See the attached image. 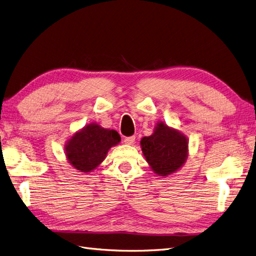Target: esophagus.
<instances>
[{
    "instance_id": "1",
    "label": "esophagus",
    "mask_w": 256,
    "mask_h": 256,
    "mask_svg": "<svg viewBox=\"0 0 256 256\" xmlns=\"http://www.w3.org/2000/svg\"><path fill=\"white\" fill-rule=\"evenodd\" d=\"M134 141H136V136H127V138H125V140H124V142H125L128 145H132L134 143Z\"/></svg>"
}]
</instances>
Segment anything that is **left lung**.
<instances>
[{
  "label": "left lung",
  "instance_id": "left-lung-1",
  "mask_svg": "<svg viewBox=\"0 0 256 256\" xmlns=\"http://www.w3.org/2000/svg\"><path fill=\"white\" fill-rule=\"evenodd\" d=\"M140 145L147 164L159 176L174 174L188 158V138L164 122H158L152 134L142 138Z\"/></svg>",
  "mask_w": 256,
  "mask_h": 256
}]
</instances>
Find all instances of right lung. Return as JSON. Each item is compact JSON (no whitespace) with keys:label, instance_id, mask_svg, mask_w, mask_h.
<instances>
[{"label":"right lung","instance_id":"1","mask_svg":"<svg viewBox=\"0 0 256 256\" xmlns=\"http://www.w3.org/2000/svg\"><path fill=\"white\" fill-rule=\"evenodd\" d=\"M120 142L116 130L102 128L97 122L78 130L68 138L65 144V154L76 170L82 173H90L106 159L111 147Z\"/></svg>","mask_w":256,"mask_h":256}]
</instances>
